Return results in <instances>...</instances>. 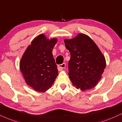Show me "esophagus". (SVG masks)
Segmentation results:
<instances>
[{"instance_id": "1", "label": "esophagus", "mask_w": 122, "mask_h": 122, "mask_svg": "<svg viewBox=\"0 0 122 122\" xmlns=\"http://www.w3.org/2000/svg\"><path fill=\"white\" fill-rule=\"evenodd\" d=\"M66 66V64L65 63H63V64L59 65L58 66V70L59 71H62L64 70V69L65 67Z\"/></svg>"}]
</instances>
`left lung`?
<instances>
[{
	"label": "left lung",
	"instance_id": "1",
	"mask_svg": "<svg viewBox=\"0 0 122 122\" xmlns=\"http://www.w3.org/2000/svg\"><path fill=\"white\" fill-rule=\"evenodd\" d=\"M64 41L70 52L68 74L72 85L82 91L94 88L106 67L104 55L93 40L84 34L79 33Z\"/></svg>",
	"mask_w": 122,
	"mask_h": 122
}]
</instances>
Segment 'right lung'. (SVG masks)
<instances>
[{"instance_id": "right-lung-1", "label": "right lung", "mask_w": 122, "mask_h": 122, "mask_svg": "<svg viewBox=\"0 0 122 122\" xmlns=\"http://www.w3.org/2000/svg\"><path fill=\"white\" fill-rule=\"evenodd\" d=\"M57 42L41 34L33 40L20 62V69L27 85L35 91L45 92L51 87L58 75L52 54Z\"/></svg>"}]
</instances>
